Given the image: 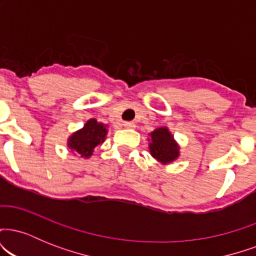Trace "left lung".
<instances>
[{"mask_svg":"<svg viewBox=\"0 0 256 256\" xmlns=\"http://www.w3.org/2000/svg\"><path fill=\"white\" fill-rule=\"evenodd\" d=\"M107 126L96 119H89L84 128L73 132L68 138V148L80 154L82 158H90L95 146L104 142Z\"/></svg>","mask_w":256,"mask_h":256,"instance_id":"left-lung-1","label":"left lung"}]
</instances>
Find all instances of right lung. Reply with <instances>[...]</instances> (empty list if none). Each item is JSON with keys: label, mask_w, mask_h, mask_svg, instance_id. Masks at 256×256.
Segmentation results:
<instances>
[{"label": "right lung", "mask_w": 256, "mask_h": 256, "mask_svg": "<svg viewBox=\"0 0 256 256\" xmlns=\"http://www.w3.org/2000/svg\"><path fill=\"white\" fill-rule=\"evenodd\" d=\"M149 150L152 156L162 164H170L179 156V146L167 128H160L150 134Z\"/></svg>", "instance_id": "right-lung-1"}]
</instances>
